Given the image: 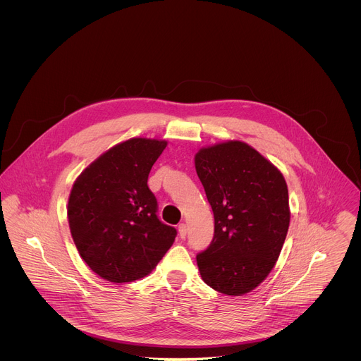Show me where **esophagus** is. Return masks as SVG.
Masks as SVG:
<instances>
[{"mask_svg":"<svg viewBox=\"0 0 361 361\" xmlns=\"http://www.w3.org/2000/svg\"><path fill=\"white\" fill-rule=\"evenodd\" d=\"M178 232H179L180 239H185L186 235H188V226H186L185 224H180V225L178 226Z\"/></svg>","mask_w":361,"mask_h":361,"instance_id":"34e87169","label":"esophagus"}]
</instances>
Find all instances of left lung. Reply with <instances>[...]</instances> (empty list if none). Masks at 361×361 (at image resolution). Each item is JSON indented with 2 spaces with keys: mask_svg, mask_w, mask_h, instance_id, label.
Listing matches in <instances>:
<instances>
[{
  "mask_svg": "<svg viewBox=\"0 0 361 361\" xmlns=\"http://www.w3.org/2000/svg\"><path fill=\"white\" fill-rule=\"evenodd\" d=\"M196 171L214 212V238L197 255L214 290L245 295L267 278L286 239L290 211L281 171L243 142L202 149Z\"/></svg>",
  "mask_w": 361,
  "mask_h": 361,
  "instance_id": "obj_1",
  "label": "left lung"
}]
</instances>
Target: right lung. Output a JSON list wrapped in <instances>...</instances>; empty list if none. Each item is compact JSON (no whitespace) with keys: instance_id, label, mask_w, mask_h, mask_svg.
<instances>
[{"instance_id":"1","label":"right lung","mask_w":361,"mask_h":361,"mask_svg":"<svg viewBox=\"0 0 361 361\" xmlns=\"http://www.w3.org/2000/svg\"><path fill=\"white\" fill-rule=\"evenodd\" d=\"M165 147V140H126L100 155L73 183L68 202L73 242L92 271L109 282L146 276L176 238V229L158 219L147 186Z\"/></svg>"}]
</instances>
